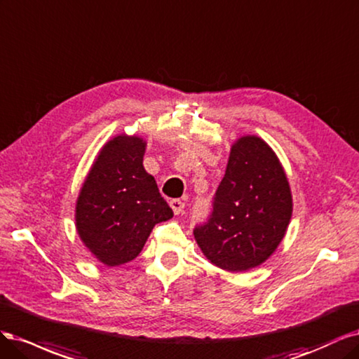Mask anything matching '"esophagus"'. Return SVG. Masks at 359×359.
Wrapping results in <instances>:
<instances>
[{
  "label": "esophagus",
  "instance_id": "1",
  "mask_svg": "<svg viewBox=\"0 0 359 359\" xmlns=\"http://www.w3.org/2000/svg\"><path fill=\"white\" fill-rule=\"evenodd\" d=\"M170 207L172 209V212H175V215H180L184 209V203H182L180 200H171Z\"/></svg>",
  "mask_w": 359,
  "mask_h": 359
}]
</instances>
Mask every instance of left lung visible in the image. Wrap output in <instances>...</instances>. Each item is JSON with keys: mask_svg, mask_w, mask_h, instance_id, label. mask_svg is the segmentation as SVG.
Listing matches in <instances>:
<instances>
[{"mask_svg": "<svg viewBox=\"0 0 359 359\" xmlns=\"http://www.w3.org/2000/svg\"><path fill=\"white\" fill-rule=\"evenodd\" d=\"M292 205L285 168L270 144L258 135L238 137L212 217L194 229L195 241L215 267L229 273L259 267L282 243Z\"/></svg>", "mask_w": 359, "mask_h": 359, "instance_id": "1", "label": "left lung"}]
</instances>
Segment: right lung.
Masks as SVG:
<instances>
[{"label": "right lung", "mask_w": 359, "mask_h": 359, "mask_svg": "<svg viewBox=\"0 0 359 359\" xmlns=\"http://www.w3.org/2000/svg\"><path fill=\"white\" fill-rule=\"evenodd\" d=\"M146 147L140 135H114L100 149L79 191L76 231L92 257L107 267L133 261L154 226L172 217L144 170Z\"/></svg>", "instance_id": "right-lung-1"}]
</instances>
